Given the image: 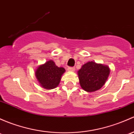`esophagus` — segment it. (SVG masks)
<instances>
[{
    "label": "esophagus",
    "mask_w": 134,
    "mask_h": 134,
    "mask_svg": "<svg viewBox=\"0 0 134 134\" xmlns=\"http://www.w3.org/2000/svg\"><path fill=\"white\" fill-rule=\"evenodd\" d=\"M67 71L74 72V71H75V68H74V67H69L68 68H67Z\"/></svg>",
    "instance_id": "esophagus-1"
}]
</instances>
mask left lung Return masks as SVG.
Listing matches in <instances>:
<instances>
[{
  "label": "left lung",
  "mask_w": 134,
  "mask_h": 134,
  "mask_svg": "<svg viewBox=\"0 0 134 134\" xmlns=\"http://www.w3.org/2000/svg\"><path fill=\"white\" fill-rule=\"evenodd\" d=\"M109 74L108 66L94 62L85 63L78 71L81 88L88 92L100 89L106 82Z\"/></svg>",
  "instance_id": "left-lung-1"
}]
</instances>
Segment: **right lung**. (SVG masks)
Returning <instances> with one entry per match:
<instances>
[{
  "label": "right lung",
  "mask_w": 134,
  "mask_h": 134,
  "mask_svg": "<svg viewBox=\"0 0 134 134\" xmlns=\"http://www.w3.org/2000/svg\"><path fill=\"white\" fill-rule=\"evenodd\" d=\"M65 72L64 68L58 67L53 60H49L38 66L35 71V76L43 88L53 89L58 86Z\"/></svg>",
  "instance_id": "right-lung-1"
}]
</instances>
